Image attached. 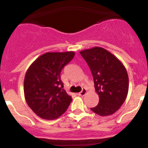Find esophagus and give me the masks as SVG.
Wrapping results in <instances>:
<instances>
[{
  "label": "esophagus",
  "mask_w": 148,
  "mask_h": 148,
  "mask_svg": "<svg viewBox=\"0 0 148 148\" xmlns=\"http://www.w3.org/2000/svg\"><path fill=\"white\" fill-rule=\"evenodd\" d=\"M86 92H87L86 89L85 88H82V91H81V92H79V94H79L80 96H84V95L86 94Z\"/></svg>",
  "instance_id": "obj_1"
}]
</instances>
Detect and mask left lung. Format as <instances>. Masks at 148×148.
Here are the masks:
<instances>
[{"instance_id": "obj_1", "label": "left lung", "mask_w": 148, "mask_h": 148, "mask_svg": "<svg viewBox=\"0 0 148 148\" xmlns=\"http://www.w3.org/2000/svg\"><path fill=\"white\" fill-rule=\"evenodd\" d=\"M88 64L99 104L91 108L95 113L106 116L115 112L125 102L129 91V76L121 62L106 49L94 47L81 51Z\"/></svg>"}]
</instances>
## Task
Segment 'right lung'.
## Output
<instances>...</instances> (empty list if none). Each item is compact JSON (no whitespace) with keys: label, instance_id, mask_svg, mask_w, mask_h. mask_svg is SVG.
<instances>
[{"label":"right lung","instance_id":"right-lung-1","mask_svg":"<svg viewBox=\"0 0 148 148\" xmlns=\"http://www.w3.org/2000/svg\"><path fill=\"white\" fill-rule=\"evenodd\" d=\"M75 53L48 52L29 66L24 81V93L28 106L39 117L54 120L62 115L72 101L63 88L60 73Z\"/></svg>","mask_w":148,"mask_h":148}]
</instances>
